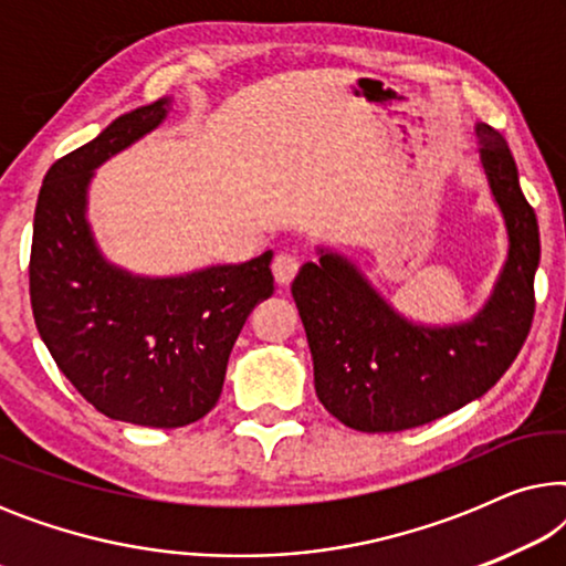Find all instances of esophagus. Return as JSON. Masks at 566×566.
<instances>
[{
	"mask_svg": "<svg viewBox=\"0 0 566 566\" xmlns=\"http://www.w3.org/2000/svg\"><path fill=\"white\" fill-rule=\"evenodd\" d=\"M298 268H301V262H298L296 254H291V252H277L275 254L273 275H275V281L281 283V285H289L293 277H296Z\"/></svg>",
	"mask_w": 566,
	"mask_h": 566,
	"instance_id": "34e87169",
	"label": "esophagus"
}]
</instances>
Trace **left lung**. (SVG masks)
Instances as JSON below:
<instances>
[{
  "instance_id": "1",
  "label": "left lung",
  "mask_w": 566,
  "mask_h": 566,
  "mask_svg": "<svg viewBox=\"0 0 566 566\" xmlns=\"http://www.w3.org/2000/svg\"><path fill=\"white\" fill-rule=\"evenodd\" d=\"M479 159L507 229V260L474 319L424 327L401 316L343 254L322 250L291 285L316 397L360 432L420 428L474 401L513 366L531 332L538 221L517 180L505 138L476 123Z\"/></svg>"
}]
</instances>
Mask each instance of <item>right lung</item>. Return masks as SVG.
<instances>
[{
	"instance_id": "obj_1",
	"label": "right lung",
	"mask_w": 566,
	"mask_h": 566,
	"mask_svg": "<svg viewBox=\"0 0 566 566\" xmlns=\"http://www.w3.org/2000/svg\"><path fill=\"white\" fill-rule=\"evenodd\" d=\"M172 97L115 118L53 161L38 192L30 306L49 353L74 389L111 420L182 428L221 397L247 316L273 293L270 260L144 277L103 258L87 221L95 169L167 118Z\"/></svg>"
}]
</instances>
